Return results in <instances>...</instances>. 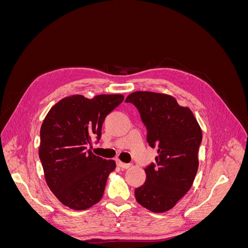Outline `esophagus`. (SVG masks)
Wrapping results in <instances>:
<instances>
[{"mask_svg": "<svg viewBox=\"0 0 248 248\" xmlns=\"http://www.w3.org/2000/svg\"><path fill=\"white\" fill-rule=\"evenodd\" d=\"M117 166L120 167L121 169H129L131 164H130V163H124V162H122V161L117 160Z\"/></svg>", "mask_w": 248, "mask_h": 248, "instance_id": "34e87169", "label": "esophagus"}]
</instances>
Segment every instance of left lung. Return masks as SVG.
Segmentation results:
<instances>
[{"label": "left lung", "mask_w": 248, "mask_h": 248, "mask_svg": "<svg viewBox=\"0 0 248 248\" xmlns=\"http://www.w3.org/2000/svg\"><path fill=\"white\" fill-rule=\"evenodd\" d=\"M125 101L138 108L148 144L158 153L145 169L146 181L136 188V199L150 211L166 212L184 197L196 178L201 127L192 111L170 95L139 91Z\"/></svg>", "instance_id": "obj_1"}]
</instances>
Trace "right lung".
Here are the masks:
<instances>
[{"mask_svg": "<svg viewBox=\"0 0 248 248\" xmlns=\"http://www.w3.org/2000/svg\"><path fill=\"white\" fill-rule=\"evenodd\" d=\"M124 99L123 95L66 97L50 108L40 129L39 158L49 189L63 205L86 210L98 202L114 160L103 159L87 149L107 116Z\"/></svg>", "mask_w": 248, "mask_h": 248, "instance_id": "right-lung-1", "label": "right lung"}]
</instances>
